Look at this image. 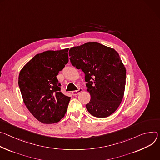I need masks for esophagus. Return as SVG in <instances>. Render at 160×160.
Listing matches in <instances>:
<instances>
[{
  "instance_id": "1",
  "label": "esophagus",
  "mask_w": 160,
  "mask_h": 160,
  "mask_svg": "<svg viewBox=\"0 0 160 160\" xmlns=\"http://www.w3.org/2000/svg\"><path fill=\"white\" fill-rule=\"evenodd\" d=\"M82 92V88H79V89H78V90L72 92V94L73 95L76 96V95H78V94H79V93H80L81 92Z\"/></svg>"
}]
</instances>
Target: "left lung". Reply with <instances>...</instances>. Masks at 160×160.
<instances>
[{"mask_svg":"<svg viewBox=\"0 0 160 160\" xmlns=\"http://www.w3.org/2000/svg\"><path fill=\"white\" fill-rule=\"evenodd\" d=\"M68 54L72 65L85 74L91 95L88 111L97 118L111 115L122 100L126 84V68L118 52L93 42L70 48Z\"/></svg>","mask_w":160,"mask_h":160,"instance_id":"left-lung-1","label":"left lung"}]
</instances>
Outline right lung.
Instances as JSON below:
<instances>
[{"label":"right lung","mask_w":160,"mask_h":160,"mask_svg":"<svg viewBox=\"0 0 160 160\" xmlns=\"http://www.w3.org/2000/svg\"><path fill=\"white\" fill-rule=\"evenodd\" d=\"M68 48L46 51L34 56L21 70L18 84L26 107L44 124L64 117L70 97L60 92L57 76L68 62Z\"/></svg>","instance_id":"right-lung-1"}]
</instances>
